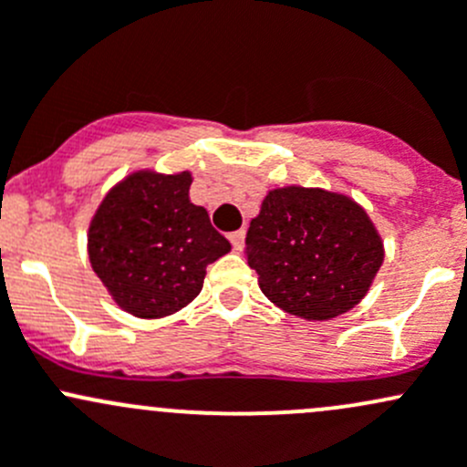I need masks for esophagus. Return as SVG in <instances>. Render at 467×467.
I'll use <instances>...</instances> for the list:
<instances>
[{
  "label": "esophagus",
  "mask_w": 467,
  "mask_h": 467,
  "mask_svg": "<svg viewBox=\"0 0 467 467\" xmlns=\"http://www.w3.org/2000/svg\"><path fill=\"white\" fill-rule=\"evenodd\" d=\"M229 240H232V244H234V249H243V243H244V229H240V232H234V234H229Z\"/></svg>",
  "instance_id": "34e87169"
}]
</instances>
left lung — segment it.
Masks as SVG:
<instances>
[{
  "label": "left lung",
  "mask_w": 467,
  "mask_h": 467,
  "mask_svg": "<svg viewBox=\"0 0 467 467\" xmlns=\"http://www.w3.org/2000/svg\"><path fill=\"white\" fill-rule=\"evenodd\" d=\"M244 252L263 295L307 321L358 306L384 261L382 240L362 206L304 186L269 191Z\"/></svg>",
  "instance_id": "left-lung-1"
}]
</instances>
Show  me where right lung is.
I'll return each instance as SVG.
<instances>
[{
  "label": "right lung",
  "instance_id": "obj_1",
  "mask_svg": "<svg viewBox=\"0 0 467 467\" xmlns=\"http://www.w3.org/2000/svg\"><path fill=\"white\" fill-rule=\"evenodd\" d=\"M191 172H132L100 202L89 224V263L123 310L172 315L195 299L206 265L232 249L189 200Z\"/></svg>",
  "mask_w": 467,
  "mask_h": 467
}]
</instances>
